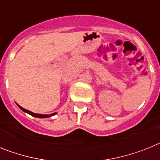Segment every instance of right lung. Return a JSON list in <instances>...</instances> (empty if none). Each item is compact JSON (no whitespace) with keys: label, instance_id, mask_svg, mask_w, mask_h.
Returning a JSON list of instances; mask_svg holds the SVG:
<instances>
[{"label":"right lung","instance_id":"right-lung-1","mask_svg":"<svg viewBox=\"0 0 160 160\" xmlns=\"http://www.w3.org/2000/svg\"><path fill=\"white\" fill-rule=\"evenodd\" d=\"M17 105L18 106L19 108L21 109L22 111H23L24 112L28 113V114H30V115L32 116V117H37V118H47V117H52V116L56 115V114L57 113V112H54V113H52V114H49V115H48V114H46V115H45V114H38V113H34V112H32L29 111V110H27V109L23 108L22 107H21V106L18 104V103H17Z\"/></svg>","mask_w":160,"mask_h":160}]
</instances>
